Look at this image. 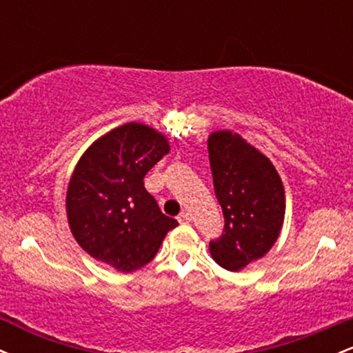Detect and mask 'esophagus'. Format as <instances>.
Instances as JSON below:
<instances>
[{"instance_id":"esophagus-1","label":"esophagus","mask_w":353,"mask_h":353,"mask_svg":"<svg viewBox=\"0 0 353 353\" xmlns=\"http://www.w3.org/2000/svg\"><path fill=\"white\" fill-rule=\"evenodd\" d=\"M177 221H179L181 224H188V222H190L189 212H181L179 216H177Z\"/></svg>"}]
</instances>
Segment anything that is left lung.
Masks as SVG:
<instances>
[{"instance_id":"8db88e82","label":"left lung","mask_w":353,"mask_h":353,"mask_svg":"<svg viewBox=\"0 0 353 353\" xmlns=\"http://www.w3.org/2000/svg\"><path fill=\"white\" fill-rule=\"evenodd\" d=\"M208 149L224 214V232L209 250L219 265L237 272L264 257L281 236L285 194L274 164L236 132H212Z\"/></svg>"}]
</instances>
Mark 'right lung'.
Here are the masks:
<instances>
[{
	"mask_svg": "<svg viewBox=\"0 0 353 353\" xmlns=\"http://www.w3.org/2000/svg\"><path fill=\"white\" fill-rule=\"evenodd\" d=\"M168 137L128 123L99 137L81 156L66 192L76 242L91 257L128 274L149 264L177 221L164 216L144 176L169 152Z\"/></svg>",
	"mask_w": 353,
	"mask_h": 353,
	"instance_id": "obj_1",
	"label": "right lung"
}]
</instances>
